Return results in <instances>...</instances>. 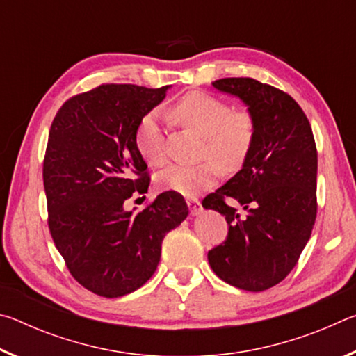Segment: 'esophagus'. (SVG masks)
<instances>
[{
    "mask_svg": "<svg viewBox=\"0 0 356 356\" xmlns=\"http://www.w3.org/2000/svg\"><path fill=\"white\" fill-rule=\"evenodd\" d=\"M186 206H188L191 215H200L202 212L201 202L195 200V197H188V200H186Z\"/></svg>",
    "mask_w": 356,
    "mask_h": 356,
    "instance_id": "1",
    "label": "esophagus"
}]
</instances>
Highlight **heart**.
<instances>
[{
  "mask_svg": "<svg viewBox=\"0 0 356 356\" xmlns=\"http://www.w3.org/2000/svg\"><path fill=\"white\" fill-rule=\"evenodd\" d=\"M171 118L182 127L204 138L202 155L212 156L226 170H236L248 155L254 140V119L245 110L212 94L195 91L184 95L170 108ZM135 144L149 166L166 163L165 130L159 113H149L138 125ZM221 176L220 166L212 160L196 166L171 165L156 176V186L184 196H195L213 186Z\"/></svg>",
  "mask_w": 356,
  "mask_h": 356,
  "instance_id": "b5f03b06",
  "label": "heart"
}]
</instances>
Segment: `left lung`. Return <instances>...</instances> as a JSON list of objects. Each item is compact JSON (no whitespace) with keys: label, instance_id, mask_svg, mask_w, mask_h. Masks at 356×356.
<instances>
[{"label":"left lung","instance_id":"8db88e82","mask_svg":"<svg viewBox=\"0 0 356 356\" xmlns=\"http://www.w3.org/2000/svg\"><path fill=\"white\" fill-rule=\"evenodd\" d=\"M212 86L248 106L254 140L242 170L202 201L229 225L225 242L209 251V264L227 284L262 292L292 272L314 227V135L300 105L278 88L254 78H221ZM231 200L247 213L240 216Z\"/></svg>","mask_w":356,"mask_h":356}]
</instances>
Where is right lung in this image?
I'll return each instance as SVG.
<instances>
[{
  "instance_id": "add662e5",
  "label": "right lung",
  "mask_w": 356,
  "mask_h": 356,
  "mask_svg": "<svg viewBox=\"0 0 356 356\" xmlns=\"http://www.w3.org/2000/svg\"><path fill=\"white\" fill-rule=\"evenodd\" d=\"M168 88L100 84L70 97L53 119L44 159L48 227L70 275L100 297L140 289L155 273L165 236L188 215L174 191L138 213L124 210L135 193H147L135 136Z\"/></svg>"
}]
</instances>
